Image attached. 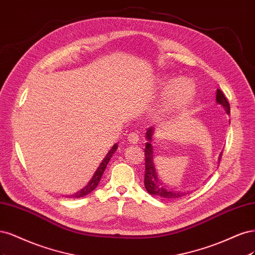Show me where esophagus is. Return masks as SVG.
<instances>
[{"instance_id": "esophagus-1", "label": "esophagus", "mask_w": 255, "mask_h": 255, "mask_svg": "<svg viewBox=\"0 0 255 255\" xmlns=\"http://www.w3.org/2000/svg\"><path fill=\"white\" fill-rule=\"evenodd\" d=\"M127 138H128V141L130 142V143H133V144H136L137 142H138V135H137V133L136 132H130L129 134H128V136H127Z\"/></svg>"}]
</instances>
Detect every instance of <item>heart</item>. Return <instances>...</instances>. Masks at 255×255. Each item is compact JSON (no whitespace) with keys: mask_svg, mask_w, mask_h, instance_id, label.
<instances>
[{"mask_svg":"<svg viewBox=\"0 0 255 255\" xmlns=\"http://www.w3.org/2000/svg\"><path fill=\"white\" fill-rule=\"evenodd\" d=\"M162 86L163 89L165 90L171 88L168 103L171 107L177 109L184 108L185 106L191 103L195 95V86L190 80H178L177 83L164 81V83H162Z\"/></svg>","mask_w":255,"mask_h":255,"instance_id":"obj_1","label":"heart"}]
</instances>
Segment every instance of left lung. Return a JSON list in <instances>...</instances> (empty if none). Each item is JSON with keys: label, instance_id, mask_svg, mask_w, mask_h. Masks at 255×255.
Masks as SVG:
<instances>
[{"label": "left lung", "instance_id": "8db88e82", "mask_svg": "<svg viewBox=\"0 0 255 255\" xmlns=\"http://www.w3.org/2000/svg\"><path fill=\"white\" fill-rule=\"evenodd\" d=\"M216 102L219 105L223 106V108L226 110L227 114H230V104L226 98L225 94L223 93V91L219 89H217ZM152 133H153L152 127L147 129V132H146L147 143H145V176H144V185H145L146 191L150 195L158 196V197H161V198H165V199L180 198V197L184 196L186 193L177 192V191L174 192L169 190V188H166L162 180L157 175V170H155L153 165V150H152V146L150 144Z\"/></svg>", "mask_w": 255, "mask_h": 255}]
</instances>
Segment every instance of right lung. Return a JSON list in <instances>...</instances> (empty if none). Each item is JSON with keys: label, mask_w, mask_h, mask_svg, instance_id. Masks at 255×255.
I'll use <instances>...</instances> for the list:
<instances>
[{"label": "right lung", "mask_w": 255, "mask_h": 255, "mask_svg": "<svg viewBox=\"0 0 255 255\" xmlns=\"http://www.w3.org/2000/svg\"><path fill=\"white\" fill-rule=\"evenodd\" d=\"M117 148H118V144L114 145V146L112 147V148L110 149V151H109L108 153H107L105 159H104L103 162L101 163V165L98 166L97 170L95 171V174H94L93 178L91 179V181H90V182L88 183V185H87L86 187H84L81 191L77 192L76 194H74V195H71L72 198H81V197H85L86 195L90 194V193H91V192L94 190V188L97 186V184L100 183L101 178H102V176H103V174H104V171H105L107 165H108V163H109V161H110V159H111V157H112V154H113L114 152H116Z\"/></svg>", "instance_id": "right-lung-1"}]
</instances>
